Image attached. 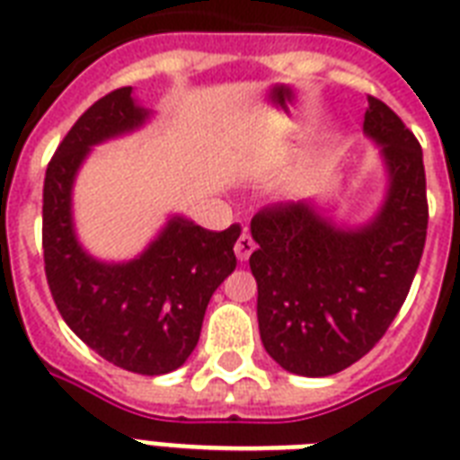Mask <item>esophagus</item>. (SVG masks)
<instances>
[{"mask_svg":"<svg viewBox=\"0 0 460 460\" xmlns=\"http://www.w3.org/2000/svg\"><path fill=\"white\" fill-rule=\"evenodd\" d=\"M234 251H236V258L241 260V262H245V260L251 258V252L255 251V241H252V236L248 234V231H243V234L238 236Z\"/></svg>","mask_w":460,"mask_h":460,"instance_id":"1","label":"esophagus"}]
</instances>
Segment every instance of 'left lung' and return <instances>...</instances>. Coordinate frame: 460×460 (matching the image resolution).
I'll list each match as a JSON object with an SVG mask.
<instances>
[{
	"label": "left lung",
	"mask_w": 460,
	"mask_h": 460,
	"mask_svg": "<svg viewBox=\"0 0 460 460\" xmlns=\"http://www.w3.org/2000/svg\"><path fill=\"white\" fill-rule=\"evenodd\" d=\"M363 128L389 166V193L372 222L339 229L305 200L260 209L251 222L260 339L303 377L336 375L370 353L406 301L425 248L420 143L372 95Z\"/></svg>",
	"instance_id": "obj_1"
}]
</instances>
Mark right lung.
<instances>
[{
  "instance_id": "add662e5",
  "label": "right lung",
  "mask_w": 460,
  "mask_h": 460,
  "mask_svg": "<svg viewBox=\"0 0 460 460\" xmlns=\"http://www.w3.org/2000/svg\"><path fill=\"white\" fill-rule=\"evenodd\" d=\"M131 88L100 97L71 126L49 159L42 188V255L57 310L71 332L117 367L166 375L198 346L202 317L217 287L236 270L241 226L202 229L169 219L140 258L107 265L90 258L74 234L71 186L90 147L138 128L150 111Z\"/></svg>"
}]
</instances>
